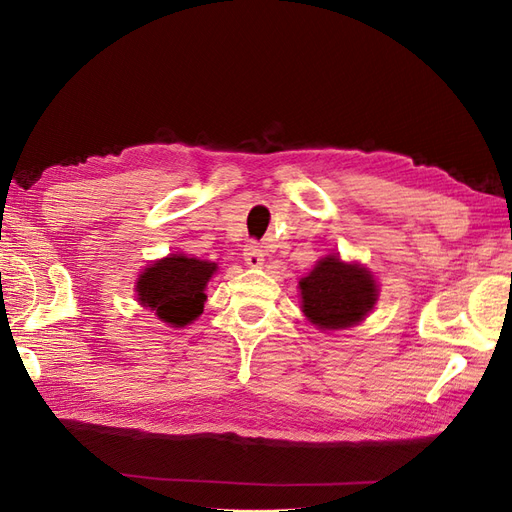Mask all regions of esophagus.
I'll return each mask as SVG.
<instances>
[{"mask_svg":"<svg viewBox=\"0 0 512 512\" xmlns=\"http://www.w3.org/2000/svg\"><path fill=\"white\" fill-rule=\"evenodd\" d=\"M242 255H244V263L249 268H261L263 266V251H261V246H257L255 242L246 244Z\"/></svg>","mask_w":512,"mask_h":512,"instance_id":"esophagus-1","label":"esophagus"}]
</instances>
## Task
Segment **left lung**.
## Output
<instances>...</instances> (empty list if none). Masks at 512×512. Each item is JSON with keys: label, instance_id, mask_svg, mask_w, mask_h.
<instances>
[{"label": "left lung", "instance_id": "8db88e82", "mask_svg": "<svg viewBox=\"0 0 512 512\" xmlns=\"http://www.w3.org/2000/svg\"><path fill=\"white\" fill-rule=\"evenodd\" d=\"M299 293L301 312L310 323L323 331H337L363 323L380 289L367 268L327 255L299 280Z\"/></svg>", "mask_w": 512, "mask_h": 512}]
</instances>
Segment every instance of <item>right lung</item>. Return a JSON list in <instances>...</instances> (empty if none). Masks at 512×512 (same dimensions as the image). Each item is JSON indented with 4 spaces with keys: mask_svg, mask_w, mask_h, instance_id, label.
<instances>
[{
    "mask_svg": "<svg viewBox=\"0 0 512 512\" xmlns=\"http://www.w3.org/2000/svg\"><path fill=\"white\" fill-rule=\"evenodd\" d=\"M217 263L187 255H168L151 263L137 280V299L170 327H185L204 310V289Z\"/></svg>",
    "mask_w": 512,
    "mask_h": 512,
    "instance_id": "1",
    "label": "right lung"
}]
</instances>
